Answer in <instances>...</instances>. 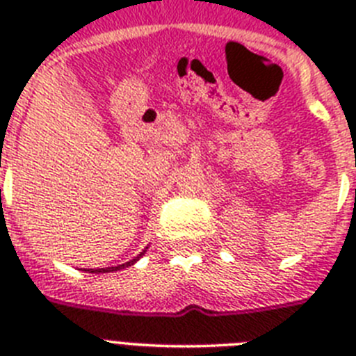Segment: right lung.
Instances as JSON below:
<instances>
[{"mask_svg":"<svg viewBox=\"0 0 356 356\" xmlns=\"http://www.w3.org/2000/svg\"><path fill=\"white\" fill-rule=\"evenodd\" d=\"M144 253H146V250H144L140 254H137V257H135L134 260H130V262L121 264V266H118V267H105V269H96V271H92V269H90V273H110V271H118V269H124V267H128V266H134V264L137 262V260H139Z\"/></svg>","mask_w":356,"mask_h":356,"instance_id":"obj_1","label":"right lung"}]
</instances>
